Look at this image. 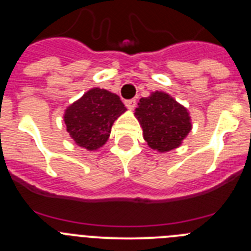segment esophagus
I'll return each mask as SVG.
<instances>
[{"instance_id": "esophagus-1", "label": "esophagus", "mask_w": 251, "mask_h": 251, "mask_svg": "<svg viewBox=\"0 0 251 251\" xmlns=\"http://www.w3.org/2000/svg\"><path fill=\"white\" fill-rule=\"evenodd\" d=\"M135 104H137V100H126V107L128 108L129 110L134 109Z\"/></svg>"}]
</instances>
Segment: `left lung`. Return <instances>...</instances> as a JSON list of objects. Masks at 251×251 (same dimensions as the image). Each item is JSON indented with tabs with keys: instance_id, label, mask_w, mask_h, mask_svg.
<instances>
[{
	"instance_id": "left-lung-1",
	"label": "left lung",
	"mask_w": 251,
	"mask_h": 251,
	"mask_svg": "<svg viewBox=\"0 0 251 251\" xmlns=\"http://www.w3.org/2000/svg\"><path fill=\"white\" fill-rule=\"evenodd\" d=\"M134 116L149 148L159 153L179 148L193 128L188 108L163 91L141 98Z\"/></svg>"
}]
</instances>
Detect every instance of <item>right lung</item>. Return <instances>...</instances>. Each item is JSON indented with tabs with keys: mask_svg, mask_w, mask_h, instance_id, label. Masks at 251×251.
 <instances>
[{
	"mask_svg": "<svg viewBox=\"0 0 251 251\" xmlns=\"http://www.w3.org/2000/svg\"><path fill=\"white\" fill-rule=\"evenodd\" d=\"M126 110L116 93L94 87L66 108L63 121L73 142L94 151L107 143L114 121Z\"/></svg>",
	"mask_w": 251,
	"mask_h": 251,
	"instance_id": "right-lung-1",
	"label": "right lung"
}]
</instances>
